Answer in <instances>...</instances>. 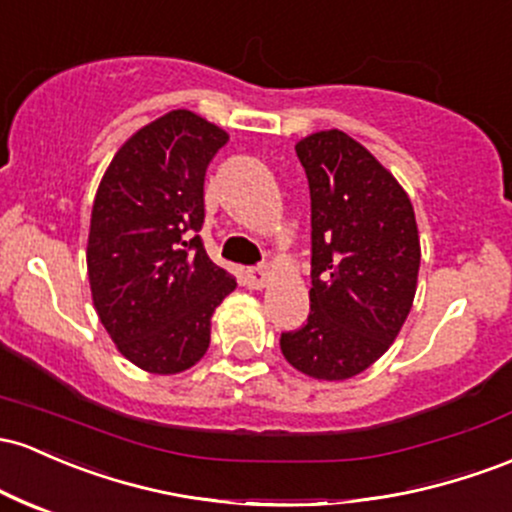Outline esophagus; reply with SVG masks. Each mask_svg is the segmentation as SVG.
Returning <instances> with one entry per match:
<instances>
[{"mask_svg":"<svg viewBox=\"0 0 512 512\" xmlns=\"http://www.w3.org/2000/svg\"><path fill=\"white\" fill-rule=\"evenodd\" d=\"M243 282L247 289H262V286L269 282L267 267H247L243 272Z\"/></svg>","mask_w":512,"mask_h":512,"instance_id":"34e87169","label":"esophagus"}]
</instances>
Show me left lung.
Returning <instances> with one entry per match:
<instances>
[{
	"label": "left lung",
	"mask_w": 512,
	"mask_h": 512,
	"mask_svg": "<svg viewBox=\"0 0 512 512\" xmlns=\"http://www.w3.org/2000/svg\"><path fill=\"white\" fill-rule=\"evenodd\" d=\"M296 155L311 189V313L279 345L299 372L342 381L384 355L411 313L418 226L401 184L347 133H313Z\"/></svg>",
	"instance_id": "8db88e82"
}]
</instances>
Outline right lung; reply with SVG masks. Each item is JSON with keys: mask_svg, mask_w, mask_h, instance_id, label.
Returning a JSON list of instances; mask_svg holds the SVG:
<instances>
[{"mask_svg": "<svg viewBox=\"0 0 512 512\" xmlns=\"http://www.w3.org/2000/svg\"><path fill=\"white\" fill-rule=\"evenodd\" d=\"M226 143L228 133L201 116L170 111L126 140L94 199V308L121 355L150 374L199 362L213 311L235 289L199 235L206 167Z\"/></svg>", "mask_w": 512, "mask_h": 512, "instance_id": "add662e5", "label": "right lung"}]
</instances>
